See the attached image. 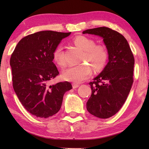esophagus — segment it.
I'll use <instances>...</instances> for the list:
<instances>
[{
  "label": "esophagus",
  "instance_id": "esophagus-1",
  "mask_svg": "<svg viewBox=\"0 0 149 149\" xmlns=\"http://www.w3.org/2000/svg\"><path fill=\"white\" fill-rule=\"evenodd\" d=\"M72 86H73V88H74V89H76V88H77L79 86V84H72Z\"/></svg>",
  "mask_w": 149,
  "mask_h": 149
}]
</instances>
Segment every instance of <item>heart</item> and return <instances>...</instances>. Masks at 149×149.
<instances>
[{"mask_svg": "<svg viewBox=\"0 0 149 149\" xmlns=\"http://www.w3.org/2000/svg\"><path fill=\"white\" fill-rule=\"evenodd\" d=\"M74 44L84 50L81 62L82 64L72 66L63 73L65 80L79 84L87 79L92 73L91 67L95 71H99L105 66L108 60V52L104 46L95 45L94 40L87 37L77 36L74 39ZM54 62L60 67L66 65L65 54L62 45H58L52 52Z\"/></svg>", "mask_w": 149, "mask_h": 149, "instance_id": "b5f03b06", "label": "heart"}]
</instances>
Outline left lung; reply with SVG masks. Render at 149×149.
<instances>
[{"mask_svg":"<svg viewBox=\"0 0 149 149\" xmlns=\"http://www.w3.org/2000/svg\"><path fill=\"white\" fill-rule=\"evenodd\" d=\"M83 33L102 37L108 50L109 61L89 83L92 94L87 102L90 114L106 119L116 114L127 99L133 82L134 56L127 40L116 31L100 27Z\"/></svg>","mask_w":149,"mask_h":149,"instance_id":"left-lung-1","label":"left lung"}]
</instances>
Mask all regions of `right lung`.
<instances>
[{
    "instance_id": "1",
    "label": "right lung",
    "mask_w": 149,
    "mask_h": 149,
    "mask_svg": "<svg viewBox=\"0 0 149 149\" xmlns=\"http://www.w3.org/2000/svg\"><path fill=\"white\" fill-rule=\"evenodd\" d=\"M70 33L42 31L29 35L20 40L11 55L14 91L24 107L35 116L47 118L56 114L64 93L72 89L68 81L49 85L59 74L52 52Z\"/></svg>"
}]
</instances>
